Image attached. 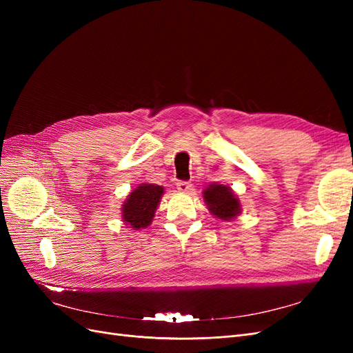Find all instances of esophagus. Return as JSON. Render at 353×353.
Here are the masks:
<instances>
[{
    "label": "esophagus",
    "mask_w": 353,
    "mask_h": 353,
    "mask_svg": "<svg viewBox=\"0 0 353 353\" xmlns=\"http://www.w3.org/2000/svg\"><path fill=\"white\" fill-rule=\"evenodd\" d=\"M176 188L181 191V193H188V191L191 190V184L187 183V181H178Z\"/></svg>",
    "instance_id": "esophagus-1"
}]
</instances>
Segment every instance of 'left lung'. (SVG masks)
Here are the masks:
<instances>
[{"label": "left lung", "mask_w": 353, "mask_h": 353, "mask_svg": "<svg viewBox=\"0 0 353 353\" xmlns=\"http://www.w3.org/2000/svg\"><path fill=\"white\" fill-rule=\"evenodd\" d=\"M203 194H205L209 210L218 218L228 221L240 213V203L227 185L213 184L205 190Z\"/></svg>", "instance_id": "1"}]
</instances>
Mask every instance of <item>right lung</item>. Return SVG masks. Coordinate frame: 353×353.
I'll return each mask as SVG.
<instances>
[{
	"label": "right lung",
	"mask_w": 353,
	"mask_h": 353,
	"mask_svg": "<svg viewBox=\"0 0 353 353\" xmlns=\"http://www.w3.org/2000/svg\"><path fill=\"white\" fill-rule=\"evenodd\" d=\"M162 194L163 188L154 184H143L134 190L122 208V216L128 225L135 230L150 225Z\"/></svg>",
	"instance_id": "add662e5"
}]
</instances>
